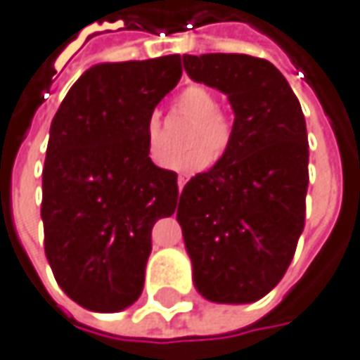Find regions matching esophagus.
<instances>
[{
	"mask_svg": "<svg viewBox=\"0 0 360 360\" xmlns=\"http://www.w3.org/2000/svg\"><path fill=\"white\" fill-rule=\"evenodd\" d=\"M186 182H188V176H182V174H180V176H178V190H180V192H182Z\"/></svg>",
	"mask_w": 360,
	"mask_h": 360,
	"instance_id": "esophagus-1",
	"label": "esophagus"
}]
</instances>
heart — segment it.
<instances>
[{
	"mask_svg": "<svg viewBox=\"0 0 360 360\" xmlns=\"http://www.w3.org/2000/svg\"><path fill=\"white\" fill-rule=\"evenodd\" d=\"M176 105L182 113L194 119V127L190 134L188 143L196 146L190 152L180 153L172 158L168 168L178 172H198L207 168L214 155H223L233 139V121L225 115L219 107L217 95L200 84L186 86ZM143 141H146V153L153 164L164 162V146H162V127L160 119L152 115L143 125ZM215 153L212 154V152Z\"/></svg>",
	"mask_w": 360,
	"mask_h": 360,
	"instance_id": "b5f03b06",
	"label": "heart"
}]
</instances>
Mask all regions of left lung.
Masks as SVG:
<instances>
[{
    "label": "left lung",
    "mask_w": 360,
    "mask_h": 360,
    "mask_svg": "<svg viewBox=\"0 0 360 360\" xmlns=\"http://www.w3.org/2000/svg\"><path fill=\"white\" fill-rule=\"evenodd\" d=\"M192 81L229 97L233 139L184 186L176 219L194 285L217 304L269 294L296 253L306 221L308 134L292 86L271 63L247 54H184Z\"/></svg>",
    "instance_id": "1"
}]
</instances>
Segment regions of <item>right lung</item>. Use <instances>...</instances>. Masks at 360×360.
<instances>
[{
  "instance_id": "add662e5",
  "label": "right lung",
  "mask_w": 360,
  "mask_h": 360,
  "mask_svg": "<svg viewBox=\"0 0 360 360\" xmlns=\"http://www.w3.org/2000/svg\"><path fill=\"white\" fill-rule=\"evenodd\" d=\"M180 60L95 64L52 119L44 251L64 294L86 310L119 312L141 296L152 229L178 205V176L148 158L143 125L180 81Z\"/></svg>"
}]
</instances>
